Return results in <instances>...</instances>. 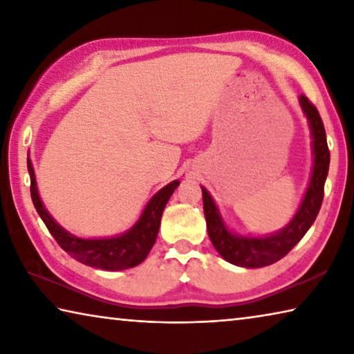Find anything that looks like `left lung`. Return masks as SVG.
I'll return each mask as SVG.
<instances>
[{"label": "left lung", "instance_id": "1", "mask_svg": "<svg viewBox=\"0 0 354 354\" xmlns=\"http://www.w3.org/2000/svg\"><path fill=\"white\" fill-rule=\"evenodd\" d=\"M299 103L304 113L309 118V124L313 128V145H314V170L310 178L309 187L304 200L299 206L293 220L283 231L268 237H237L226 230L220 214L215 207L211 195L205 187L203 190V207L207 223V232L211 242L218 251L220 256L234 266L256 268L266 267L277 262L289 253L295 245L301 241L308 230L319 215L322 207L323 195H325V181L329 169V149L326 143V133L323 127L322 117L317 107L310 103L308 97L301 95Z\"/></svg>", "mask_w": 354, "mask_h": 354}]
</instances>
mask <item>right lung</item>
<instances>
[{
	"label": "right lung",
	"instance_id": "1",
	"mask_svg": "<svg viewBox=\"0 0 354 354\" xmlns=\"http://www.w3.org/2000/svg\"><path fill=\"white\" fill-rule=\"evenodd\" d=\"M28 171L31 176V198L35 211L44 220L51 236L56 239L59 247L84 266L103 268V270H124V268L136 267L145 261L156 242V237H158L160 217H162L167 201L179 185V181H173L165 185L162 190H159L149 200L140 220L127 234L112 239H77L62 230L41 205L29 159Z\"/></svg>",
	"mask_w": 354,
	"mask_h": 354
}]
</instances>
